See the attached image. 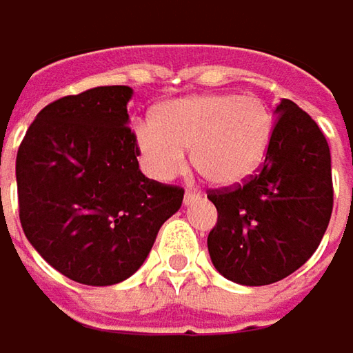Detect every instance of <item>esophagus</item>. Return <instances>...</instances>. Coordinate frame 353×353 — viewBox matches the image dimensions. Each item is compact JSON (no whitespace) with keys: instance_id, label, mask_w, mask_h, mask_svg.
Returning <instances> with one entry per match:
<instances>
[{"instance_id":"obj_1","label":"esophagus","mask_w":353,"mask_h":353,"mask_svg":"<svg viewBox=\"0 0 353 353\" xmlns=\"http://www.w3.org/2000/svg\"><path fill=\"white\" fill-rule=\"evenodd\" d=\"M197 199H199V193H197L195 189L185 191V195H183V203H185V205H191V203H195Z\"/></svg>"}]
</instances>
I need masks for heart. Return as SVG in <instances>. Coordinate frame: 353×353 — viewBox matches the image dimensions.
<instances>
[{
    "label": "heart",
    "instance_id": "b5f03b06",
    "mask_svg": "<svg viewBox=\"0 0 353 353\" xmlns=\"http://www.w3.org/2000/svg\"><path fill=\"white\" fill-rule=\"evenodd\" d=\"M274 137V115L258 95L199 93L164 103L156 121L139 119L134 140L146 172L160 181L193 165L219 188H234L263 164Z\"/></svg>",
    "mask_w": 353,
    "mask_h": 353
}]
</instances>
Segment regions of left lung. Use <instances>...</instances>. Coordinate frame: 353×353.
Returning a JSON list of instances; mask_svg holds the SVG:
<instances>
[{"mask_svg":"<svg viewBox=\"0 0 353 353\" xmlns=\"http://www.w3.org/2000/svg\"><path fill=\"white\" fill-rule=\"evenodd\" d=\"M263 168L236 189L211 191L216 226L207 248L216 272L240 285H270L309 260L332 214L330 148L301 107L281 99Z\"/></svg>","mask_w":353,"mask_h":353,"instance_id":"left-lung-1","label":"left lung"}]
</instances>
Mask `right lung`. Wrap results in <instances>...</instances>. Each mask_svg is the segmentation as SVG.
<instances>
[{"label":"right lung","instance_id":"right-lung-1","mask_svg":"<svg viewBox=\"0 0 353 353\" xmlns=\"http://www.w3.org/2000/svg\"><path fill=\"white\" fill-rule=\"evenodd\" d=\"M128 85L93 88L46 105L15 164L25 236L54 270L83 285H115L148 258L183 189L139 170L127 127Z\"/></svg>","mask_w":353,"mask_h":353}]
</instances>
